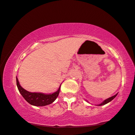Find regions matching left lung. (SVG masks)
Returning a JSON list of instances; mask_svg holds the SVG:
<instances>
[{
    "instance_id": "8db88e82",
    "label": "left lung",
    "mask_w": 135,
    "mask_h": 135,
    "mask_svg": "<svg viewBox=\"0 0 135 135\" xmlns=\"http://www.w3.org/2000/svg\"><path fill=\"white\" fill-rule=\"evenodd\" d=\"M117 95V94H115V95H114V96H112V97H110V98L107 99H105V100H104V102H102V103L99 104L98 105H99V106H100V105H105V104H107V103H108V102H110L111 100L114 99L116 97Z\"/></svg>"
}]
</instances>
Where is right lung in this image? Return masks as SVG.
Returning a JSON list of instances; mask_svg holds the SVG:
<instances>
[{"label":"right lung","mask_w":135,"mask_h":135,"mask_svg":"<svg viewBox=\"0 0 135 135\" xmlns=\"http://www.w3.org/2000/svg\"><path fill=\"white\" fill-rule=\"evenodd\" d=\"M17 85L20 93L22 95V96L25 99L29 104H31L33 105H35V106H44V105H49V104L52 103L56 99L57 97H58L60 89V86L56 92L50 94H42V93L28 92V91L25 90L20 85L17 77Z\"/></svg>","instance_id":"obj_1"}]
</instances>
